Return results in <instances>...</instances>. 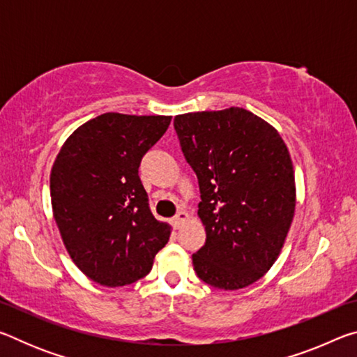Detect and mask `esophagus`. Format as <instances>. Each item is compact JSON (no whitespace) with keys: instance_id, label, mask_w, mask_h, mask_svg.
Segmentation results:
<instances>
[{"instance_id":"1","label":"esophagus","mask_w":357,"mask_h":357,"mask_svg":"<svg viewBox=\"0 0 357 357\" xmlns=\"http://www.w3.org/2000/svg\"><path fill=\"white\" fill-rule=\"evenodd\" d=\"M189 219V214L185 213V211H179V213L173 217V227L174 228H181V225Z\"/></svg>"}]
</instances>
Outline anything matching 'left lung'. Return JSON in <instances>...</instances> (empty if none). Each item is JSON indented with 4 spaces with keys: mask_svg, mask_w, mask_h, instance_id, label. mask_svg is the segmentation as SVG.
I'll return each mask as SVG.
<instances>
[{
    "mask_svg": "<svg viewBox=\"0 0 357 357\" xmlns=\"http://www.w3.org/2000/svg\"><path fill=\"white\" fill-rule=\"evenodd\" d=\"M181 149L197 173L206 243L192 255L208 285L241 289L279 258L296 208L293 162L273 126L239 107L174 116Z\"/></svg>",
    "mask_w": 357,
    "mask_h": 357,
    "instance_id": "left-lung-1",
    "label": "left lung"
}]
</instances>
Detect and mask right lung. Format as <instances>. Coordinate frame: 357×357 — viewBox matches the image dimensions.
I'll return each mask as SVG.
<instances>
[{"label":"right lung","mask_w":357,"mask_h":357,"mask_svg":"<svg viewBox=\"0 0 357 357\" xmlns=\"http://www.w3.org/2000/svg\"><path fill=\"white\" fill-rule=\"evenodd\" d=\"M170 121L104 113L59 149L50 173L53 217L72 261L96 283L140 280L168 243L172 227L151 213L138 167Z\"/></svg>","instance_id":"add662e5"}]
</instances>
